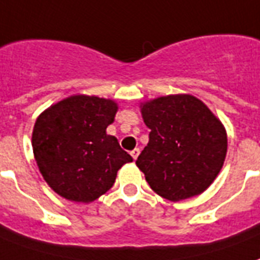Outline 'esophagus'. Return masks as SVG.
<instances>
[{"mask_svg": "<svg viewBox=\"0 0 260 260\" xmlns=\"http://www.w3.org/2000/svg\"><path fill=\"white\" fill-rule=\"evenodd\" d=\"M139 153H140L139 149H134V150H132V151H131V155H132V158H134V159L138 158V155H139Z\"/></svg>", "mask_w": 260, "mask_h": 260, "instance_id": "obj_1", "label": "esophagus"}]
</instances>
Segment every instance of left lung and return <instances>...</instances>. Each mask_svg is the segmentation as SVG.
Instances as JSON below:
<instances>
[{
    "mask_svg": "<svg viewBox=\"0 0 260 260\" xmlns=\"http://www.w3.org/2000/svg\"><path fill=\"white\" fill-rule=\"evenodd\" d=\"M149 143L136 159L155 193L180 201L203 193L228 151L222 122L191 95L162 96L142 106Z\"/></svg>",
    "mask_w": 260,
    "mask_h": 260,
    "instance_id": "left-lung-1",
    "label": "left lung"
}]
</instances>
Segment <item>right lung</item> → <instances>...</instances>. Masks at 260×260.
Returning <instances> with one entry per match:
<instances>
[{
	"label": "right lung",
	"mask_w": 260,
	"mask_h": 260,
	"mask_svg": "<svg viewBox=\"0 0 260 260\" xmlns=\"http://www.w3.org/2000/svg\"><path fill=\"white\" fill-rule=\"evenodd\" d=\"M117 105L96 96H70L36 121L32 151L40 172L59 196L91 203L114 184L117 171L132 161L106 128Z\"/></svg>",
	"instance_id": "add662e5"
}]
</instances>
